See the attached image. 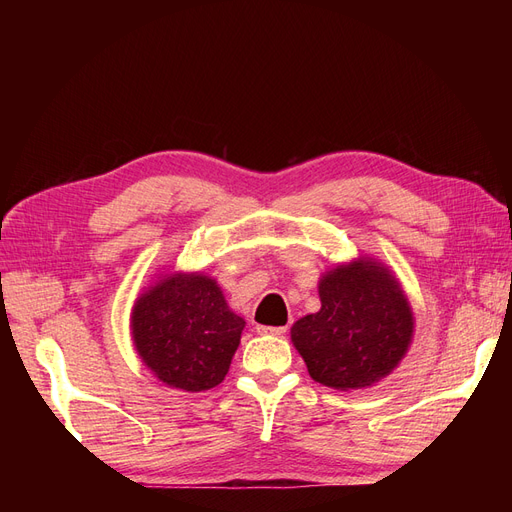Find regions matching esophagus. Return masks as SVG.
I'll return each mask as SVG.
<instances>
[{"instance_id": "obj_1", "label": "esophagus", "mask_w": 512, "mask_h": 512, "mask_svg": "<svg viewBox=\"0 0 512 512\" xmlns=\"http://www.w3.org/2000/svg\"><path fill=\"white\" fill-rule=\"evenodd\" d=\"M288 327H258V333L262 335H273V337H282L286 335Z\"/></svg>"}]
</instances>
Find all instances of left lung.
<instances>
[{
    "instance_id": "obj_1",
    "label": "left lung",
    "mask_w": 512,
    "mask_h": 512,
    "mask_svg": "<svg viewBox=\"0 0 512 512\" xmlns=\"http://www.w3.org/2000/svg\"><path fill=\"white\" fill-rule=\"evenodd\" d=\"M320 312L292 324L290 339L309 376L331 389H365L404 359L414 316L397 277L374 258L322 275Z\"/></svg>"
}]
</instances>
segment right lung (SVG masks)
<instances>
[{"label": "right lung", "mask_w": 512, "mask_h": 512, "mask_svg": "<svg viewBox=\"0 0 512 512\" xmlns=\"http://www.w3.org/2000/svg\"><path fill=\"white\" fill-rule=\"evenodd\" d=\"M243 327L218 282L203 273L160 277L136 299L130 320L136 352L153 376L190 393L226 378Z\"/></svg>", "instance_id": "add662e5"}]
</instances>
